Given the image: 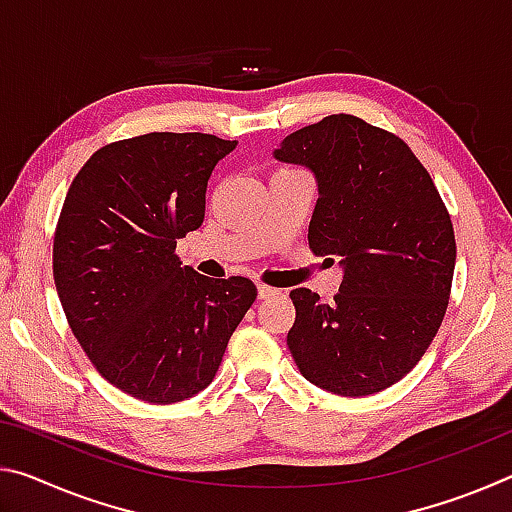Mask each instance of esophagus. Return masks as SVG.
I'll use <instances>...</instances> for the list:
<instances>
[{"label":"esophagus","instance_id":"34e87169","mask_svg":"<svg viewBox=\"0 0 512 512\" xmlns=\"http://www.w3.org/2000/svg\"><path fill=\"white\" fill-rule=\"evenodd\" d=\"M277 289H273V287H268V284H257V296L262 298V300H266V298H273V296H277Z\"/></svg>","mask_w":512,"mask_h":512}]
</instances>
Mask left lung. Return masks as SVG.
<instances>
[{"label":"left lung","instance_id":"8db88e82","mask_svg":"<svg viewBox=\"0 0 512 512\" xmlns=\"http://www.w3.org/2000/svg\"><path fill=\"white\" fill-rule=\"evenodd\" d=\"M273 155L314 171L309 248L343 266L329 305L291 291L293 361L334 395L384 391L422 359L445 318L456 239L443 198L406 142L354 115L300 128Z\"/></svg>","mask_w":512,"mask_h":512}]
</instances>
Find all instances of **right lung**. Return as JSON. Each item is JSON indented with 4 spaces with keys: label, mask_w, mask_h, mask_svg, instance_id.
Here are the masks:
<instances>
[{
    "label": "right lung",
    "mask_w": 512,
    "mask_h": 512,
    "mask_svg": "<svg viewBox=\"0 0 512 512\" xmlns=\"http://www.w3.org/2000/svg\"><path fill=\"white\" fill-rule=\"evenodd\" d=\"M235 146L146 133L103 146L69 185L54 235L60 305L92 366L135 400L173 404L210 386L257 298L248 277L214 280L176 255Z\"/></svg>",
    "instance_id": "add662e5"
}]
</instances>
